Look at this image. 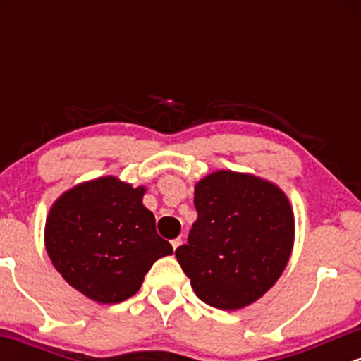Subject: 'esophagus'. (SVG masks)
<instances>
[{
  "instance_id": "34e87169",
  "label": "esophagus",
  "mask_w": 361,
  "mask_h": 361,
  "mask_svg": "<svg viewBox=\"0 0 361 361\" xmlns=\"http://www.w3.org/2000/svg\"><path fill=\"white\" fill-rule=\"evenodd\" d=\"M180 244H181V238H176V239H173V241H171V246H173V250H176V247L180 246Z\"/></svg>"
}]
</instances>
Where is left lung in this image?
Masks as SVG:
<instances>
[{
	"label": "left lung",
	"mask_w": 361,
	"mask_h": 361,
	"mask_svg": "<svg viewBox=\"0 0 361 361\" xmlns=\"http://www.w3.org/2000/svg\"><path fill=\"white\" fill-rule=\"evenodd\" d=\"M197 221L175 251L200 300L235 310L258 300L287 267L293 214L280 188L251 175L217 171L195 186Z\"/></svg>",
	"instance_id": "8db88e82"
}]
</instances>
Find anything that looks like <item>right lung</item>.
<instances>
[{
	"label": "right lung",
	"mask_w": 361,
	"mask_h": 361,
	"mask_svg": "<svg viewBox=\"0 0 361 361\" xmlns=\"http://www.w3.org/2000/svg\"><path fill=\"white\" fill-rule=\"evenodd\" d=\"M142 186L105 176L74 186L54 204L45 224L49 258L62 279L100 304L134 295L156 259L173 247L156 233Z\"/></svg>",
	"instance_id": "right-lung-1"
}]
</instances>
